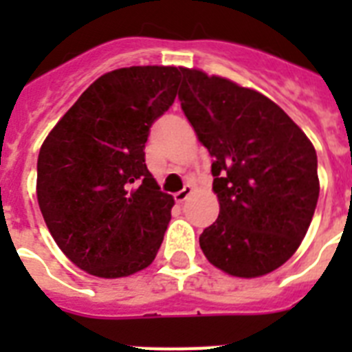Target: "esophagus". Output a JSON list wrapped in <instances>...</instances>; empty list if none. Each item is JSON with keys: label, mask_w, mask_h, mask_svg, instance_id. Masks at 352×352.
I'll return each instance as SVG.
<instances>
[{"label": "esophagus", "mask_w": 352, "mask_h": 352, "mask_svg": "<svg viewBox=\"0 0 352 352\" xmlns=\"http://www.w3.org/2000/svg\"><path fill=\"white\" fill-rule=\"evenodd\" d=\"M192 192H194V186L190 185V183H188V185H185V188H183V190H179V192H176V194H174V199H176V203H185L186 199H188V195L192 194Z\"/></svg>", "instance_id": "1"}]
</instances>
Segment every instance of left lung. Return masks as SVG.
<instances>
[{"label":"left lung","instance_id":"1","mask_svg":"<svg viewBox=\"0 0 352 352\" xmlns=\"http://www.w3.org/2000/svg\"><path fill=\"white\" fill-rule=\"evenodd\" d=\"M179 102L210 151L220 213L199 236L213 266L256 278L298 250L319 199L317 155L275 102L223 77L182 68Z\"/></svg>","mask_w":352,"mask_h":352}]
</instances>
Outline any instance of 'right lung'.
Instances as JSON below:
<instances>
[{
	"label": "right lung",
	"instance_id": "add662e5",
	"mask_svg": "<svg viewBox=\"0 0 352 352\" xmlns=\"http://www.w3.org/2000/svg\"><path fill=\"white\" fill-rule=\"evenodd\" d=\"M182 68L104 74L43 141L36 199L58 247L80 270L120 278L148 268L164 241L173 195L144 162L153 121L176 98Z\"/></svg>",
	"mask_w": 352,
	"mask_h": 352
}]
</instances>
